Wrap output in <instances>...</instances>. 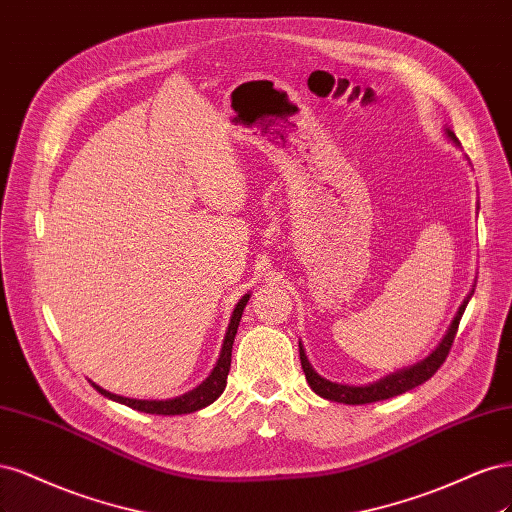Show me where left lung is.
<instances>
[{
    "label": "left lung",
    "mask_w": 512,
    "mask_h": 512,
    "mask_svg": "<svg viewBox=\"0 0 512 512\" xmlns=\"http://www.w3.org/2000/svg\"><path fill=\"white\" fill-rule=\"evenodd\" d=\"M447 134L453 142H457L453 131H447ZM466 306H468V300L459 306V312H457L455 321L451 323L447 336H444V340L440 342V346L430 357L423 359L417 366L389 374L387 378H383V381L366 385V387H351V385H338L332 381H325V378H321L315 370H312V366L306 359V353L302 349V344H300V361H302V370L306 374V381H308L310 389L317 395H321V398L340 402V404H370V402H378V400H389V398H393V395H400V393L415 389L421 383H425L427 378H432L438 372V368L444 364V359L449 357L455 334H457V327H459V321H461V315H464Z\"/></svg>",
    "instance_id": "left-lung-1"
}]
</instances>
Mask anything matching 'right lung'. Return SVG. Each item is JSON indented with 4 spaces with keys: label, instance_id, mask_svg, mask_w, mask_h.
Returning <instances> with one entry per match:
<instances>
[{
    "label": "right lung",
    "instance_id": "add662e5",
    "mask_svg": "<svg viewBox=\"0 0 512 512\" xmlns=\"http://www.w3.org/2000/svg\"><path fill=\"white\" fill-rule=\"evenodd\" d=\"M246 302H249V295H244L234 310L232 323H229V327H227V336L223 340V349H221V357L217 361V366H214V370L210 372L206 381L200 387H195L193 391L180 395V398H174V400H131V398H123V395L110 393L102 387H97L95 383H93V387L102 395H106V398L119 402V404H125L134 410L148 412V415H187V412H195V410L212 404L223 393V389L227 385L229 366H232V346H234V338H236Z\"/></svg>",
    "mask_w": 512,
    "mask_h": 512
}]
</instances>
